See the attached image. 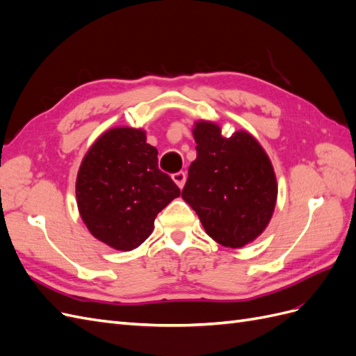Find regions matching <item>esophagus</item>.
Listing matches in <instances>:
<instances>
[{
  "label": "esophagus",
  "mask_w": 356,
  "mask_h": 356,
  "mask_svg": "<svg viewBox=\"0 0 356 356\" xmlns=\"http://www.w3.org/2000/svg\"><path fill=\"white\" fill-rule=\"evenodd\" d=\"M172 179L175 181V184H177L179 188H182V187H184V184H186V179H187L186 172H182V170L177 172V174L172 175Z\"/></svg>",
  "instance_id": "34e87169"
}]
</instances>
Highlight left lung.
<instances>
[{"instance_id": "8db88e82", "label": "left lung", "mask_w": 356, "mask_h": 356, "mask_svg": "<svg viewBox=\"0 0 356 356\" xmlns=\"http://www.w3.org/2000/svg\"><path fill=\"white\" fill-rule=\"evenodd\" d=\"M193 135L197 157L181 196L213 241L241 248L272 218L277 187L270 160L243 131L224 138L217 124L199 122Z\"/></svg>"}]
</instances>
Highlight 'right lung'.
<instances>
[{
  "mask_svg": "<svg viewBox=\"0 0 356 356\" xmlns=\"http://www.w3.org/2000/svg\"><path fill=\"white\" fill-rule=\"evenodd\" d=\"M157 161V149L139 129H111L92 145L75 193L81 218L96 239L131 251L152 234L156 215L181 195Z\"/></svg>",
  "mask_w": 356,
  "mask_h": 356,
  "instance_id": "add662e5",
  "label": "right lung"
}]
</instances>
